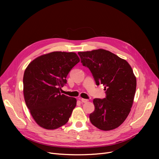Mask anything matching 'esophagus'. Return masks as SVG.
<instances>
[{
	"mask_svg": "<svg viewBox=\"0 0 159 159\" xmlns=\"http://www.w3.org/2000/svg\"><path fill=\"white\" fill-rule=\"evenodd\" d=\"M80 100L82 102H84V103H86V102H88V101H89L88 99H85V98H80Z\"/></svg>",
	"mask_w": 159,
	"mask_h": 159,
	"instance_id": "esophagus-1",
	"label": "esophagus"
}]
</instances>
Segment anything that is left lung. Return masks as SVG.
<instances>
[{"instance_id":"8db88e82","label":"left lung","mask_w":159,"mask_h":159,"mask_svg":"<svg viewBox=\"0 0 159 159\" xmlns=\"http://www.w3.org/2000/svg\"><path fill=\"white\" fill-rule=\"evenodd\" d=\"M78 54L96 84L103 85L106 91L104 98L93 99L91 124L104 131L116 128L127 118L135 97L137 80L131 67L126 60L102 49Z\"/></svg>"}]
</instances>
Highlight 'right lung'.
Returning <instances> with one entry per match:
<instances>
[{"label":"right lung","mask_w":159,"mask_h":159,"mask_svg":"<svg viewBox=\"0 0 159 159\" xmlns=\"http://www.w3.org/2000/svg\"><path fill=\"white\" fill-rule=\"evenodd\" d=\"M79 62L75 53L54 52L36 58L25 70L24 100L40 127L55 129L69 120L77 100L60 91L67 83V75Z\"/></svg>","instance_id":"1"}]
</instances>
